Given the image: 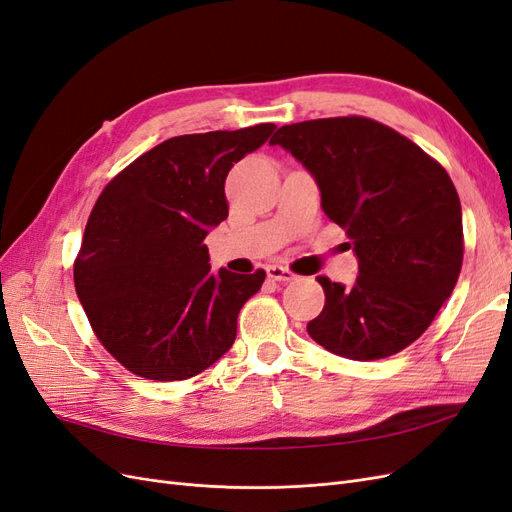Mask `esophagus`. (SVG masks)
Masks as SVG:
<instances>
[{
    "instance_id": "1",
    "label": "esophagus",
    "mask_w": 512,
    "mask_h": 512,
    "mask_svg": "<svg viewBox=\"0 0 512 512\" xmlns=\"http://www.w3.org/2000/svg\"><path fill=\"white\" fill-rule=\"evenodd\" d=\"M267 277L273 282H290V280H294V273L282 265H269Z\"/></svg>"
}]
</instances>
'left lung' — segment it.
<instances>
[{"label":"left lung","instance_id":"left-lung-1","mask_svg":"<svg viewBox=\"0 0 512 512\" xmlns=\"http://www.w3.org/2000/svg\"><path fill=\"white\" fill-rule=\"evenodd\" d=\"M269 145L309 170L324 213L346 230L359 260L350 288L318 277L324 309L307 324L309 337L352 361L408 348L461 271V203L451 177L410 138L367 117L290 123Z\"/></svg>","mask_w":512,"mask_h":512}]
</instances>
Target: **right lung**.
Segmentation results:
<instances>
[{
    "label": "right lung",
    "instance_id": "obj_1",
    "mask_svg": "<svg viewBox=\"0 0 512 512\" xmlns=\"http://www.w3.org/2000/svg\"><path fill=\"white\" fill-rule=\"evenodd\" d=\"M273 130L258 123L168 138L96 200L74 286L102 346L132 374L188 380L235 344L241 307L267 273H211L205 237L228 218V170Z\"/></svg>",
    "mask_w": 512,
    "mask_h": 512
}]
</instances>
